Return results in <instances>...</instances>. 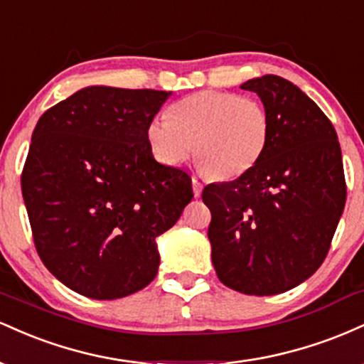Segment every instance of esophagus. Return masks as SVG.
I'll list each match as a JSON object with an SVG mask.
<instances>
[{"mask_svg":"<svg viewBox=\"0 0 364 364\" xmlns=\"http://www.w3.org/2000/svg\"><path fill=\"white\" fill-rule=\"evenodd\" d=\"M191 185H193V195L196 196V198H198L200 193H202L203 185H202V183H200L196 178H191Z\"/></svg>","mask_w":364,"mask_h":364,"instance_id":"34e87169","label":"esophagus"}]
</instances>
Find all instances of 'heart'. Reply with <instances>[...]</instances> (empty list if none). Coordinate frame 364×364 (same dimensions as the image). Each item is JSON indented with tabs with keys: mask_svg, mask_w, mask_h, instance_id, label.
I'll list each match as a JSON object with an SVG mask.
<instances>
[{
	"mask_svg": "<svg viewBox=\"0 0 364 364\" xmlns=\"http://www.w3.org/2000/svg\"><path fill=\"white\" fill-rule=\"evenodd\" d=\"M265 106L236 92L200 90L154 118L145 139L154 159L166 168L183 164L191 152L210 178L231 181L258 164L270 140Z\"/></svg>",
	"mask_w": 364,
	"mask_h": 364,
	"instance_id": "obj_1",
	"label": "heart"
}]
</instances>
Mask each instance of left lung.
Segmentation results:
<instances>
[{
  "label": "left lung",
  "instance_id": "1",
  "mask_svg": "<svg viewBox=\"0 0 364 364\" xmlns=\"http://www.w3.org/2000/svg\"><path fill=\"white\" fill-rule=\"evenodd\" d=\"M270 116V140L241 178L207 185L212 263L224 286L272 296L306 281L323 263L346 205L337 133L323 111L286 78L241 85Z\"/></svg>",
  "mask_w": 364,
  "mask_h": 364
}]
</instances>
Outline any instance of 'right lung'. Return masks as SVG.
<instances>
[{
    "label": "right lung",
    "instance_id": "obj_1",
    "mask_svg": "<svg viewBox=\"0 0 364 364\" xmlns=\"http://www.w3.org/2000/svg\"><path fill=\"white\" fill-rule=\"evenodd\" d=\"M169 95L87 87L37 121L23 202L41 260L78 294L118 299L149 286L156 237L193 198L191 178L159 164L145 139Z\"/></svg>",
    "mask_w": 364,
    "mask_h": 364
}]
</instances>
